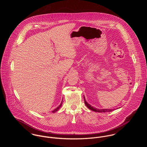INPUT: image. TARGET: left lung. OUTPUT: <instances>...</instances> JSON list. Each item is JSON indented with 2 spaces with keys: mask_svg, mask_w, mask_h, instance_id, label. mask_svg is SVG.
Masks as SVG:
<instances>
[{
  "mask_svg": "<svg viewBox=\"0 0 147 147\" xmlns=\"http://www.w3.org/2000/svg\"><path fill=\"white\" fill-rule=\"evenodd\" d=\"M84 102H85V105L91 110L92 111H96V112H102V113H106V112H109V111H111L112 110L111 109H96L95 107H93V106H92L91 105H89V104H88L87 102H86L85 100V97L84 96Z\"/></svg>",
  "mask_w": 147,
  "mask_h": 147,
  "instance_id": "1",
  "label": "left lung"
}]
</instances>
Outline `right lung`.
<instances>
[{
	"mask_svg": "<svg viewBox=\"0 0 147 147\" xmlns=\"http://www.w3.org/2000/svg\"><path fill=\"white\" fill-rule=\"evenodd\" d=\"M62 102H61V104H60V105L58 106V107H57L55 110H54L53 111H52V113H55V112H56V111H57L59 109V108L61 107V106L62 105Z\"/></svg>",
	"mask_w": 147,
	"mask_h": 147,
	"instance_id": "1",
	"label": "right lung"
}]
</instances>
